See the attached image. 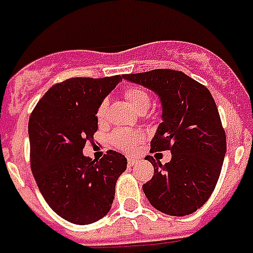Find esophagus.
<instances>
[{
    "label": "esophagus",
    "mask_w": 253,
    "mask_h": 253,
    "mask_svg": "<svg viewBox=\"0 0 253 253\" xmlns=\"http://www.w3.org/2000/svg\"><path fill=\"white\" fill-rule=\"evenodd\" d=\"M135 164H136V159L128 158V167H134Z\"/></svg>",
    "instance_id": "esophagus-1"
}]
</instances>
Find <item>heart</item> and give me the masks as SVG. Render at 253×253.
I'll list each match as a JSON object with an SVG mask.
<instances>
[{
  "label": "heart",
  "instance_id": "b5f03b06",
  "mask_svg": "<svg viewBox=\"0 0 253 253\" xmlns=\"http://www.w3.org/2000/svg\"><path fill=\"white\" fill-rule=\"evenodd\" d=\"M125 98L136 111H146L151 103V97L146 89L140 86H130L125 90ZM107 101L103 99L97 107V119L103 121L106 117ZM144 139V135L136 130H115L110 136V142L118 150L125 152H134L138 144Z\"/></svg>",
  "mask_w": 253,
  "mask_h": 253
}]
</instances>
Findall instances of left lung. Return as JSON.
<instances>
[{"label":"left lung","mask_w":253,"mask_h":253,"mask_svg":"<svg viewBox=\"0 0 253 253\" xmlns=\"http://www.w3.org/2000/svg\"><path fill=\"white\" fill-rule=\"evenodd\" d=\"M123 79L158 93L163 122L151 140V152L172 154L164 166L147 156L155 173L143 185V192L159 211L173 216L192 214L214 192L227 150L211 93L184 72L172 69L123 75Z\"/></svg>","instance_id":"1"}]
</instances>
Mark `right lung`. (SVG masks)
<instances>
[{
    "label": "right lung",
    "instance_id": "right-lung-1",
    "mask_svg": "<svg viewBox=\"0 0 253 253\" xmlns=\"http://www.w3.org/2000/svg\"><path fill=\"white\" fill-rule=\"evenodd\" d=\"M121 75L75 77L49 87L29 119L31 172L42 196L57 215L90 224L106 215L127 159L107 151L101 160L83 154L98 128L97 107Z\"/></svg>",
    "mask_w": 253,
    "mask_h": 253
}]
</instances>
